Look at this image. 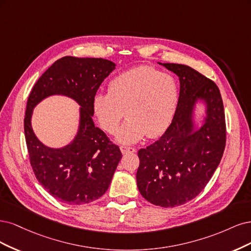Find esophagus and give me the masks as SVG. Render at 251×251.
<instances>
[{
	"instance_id": "1",
	"label": "esophagus",
	"mask_w": 251,
	"mask_h": 251,
	"mask_svg": "<svg viewBox=\"0 0 251 251\" xmlns=\"http://www.w3.org/2000/svg\"><path fill=\"white\" fill-rule=\"evenodd\" d=\"M121 152L123 153V154H127V153H130V152H135V149L132 147H126V146H121L120 147Z\"/></svg>"
}]
</instances>
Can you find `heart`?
<instances>
[{"label":"heart","instance_id":"1","mask_svg":"<svg viewBox=\"0 0 251 251\" xmlns=\"http://www.w3.org/2000/svg\"><path fill=\"white\" fill-rule=\"evenodd\" d=\"M179 102V86L169 73L141 66L111 80L107 94L95 96L93 108L102 129L114 134L121 121L128 120L117 133L121 144H135L145 136L154 139L172 123Z\"/></svg>","mask_w":251,"mask_h":251}]
</instances>
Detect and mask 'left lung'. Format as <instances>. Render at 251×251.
Returning a JSON list of instances; mask_svg holds the SVG:
<instances>
[{
	"mask_svg": "<svg viewBox=\"0 0 251 251\" xmlns=\"http://www.w3.org/2000/svg\"><path fill=\"white\" fill-rule=\"evenodd\" d=\"M158 63L179 78L178 107L160 139L137 152L136 183L150 203L175 207L195 198L219 166L226 142L225 116L214 81L184 64ZM197 103L204 106L200 120Z\"/></svg>",
	"mask_w": 251,
	"mask_h": 251,
	"instance_id": "left-lung-1",
	"label": "left lung"
}]
</instances>
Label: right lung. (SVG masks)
Wrapping results in <instances>:
<instances>
[{
	"mask_svg": "<svg viewBox=\"0 0 251 251\" xmlns=\"http://www.w3.org/2000/svg\"><path fill=\"white\" fill-rule=\"evenodd\" d=\"M115 69L107 59L66 56L40 76L29 95L24 129L30 164L46 191L67 204L90 203L104 195L122 158L119 147L93 121L96 93ZM51 95L68 96L80 106L75 139L60 149L40 142L30 123L36 105Z\"/></svg>",
	"mask_w": 251,
	"mask_h": 251,
	"instance_id": "1",
	"label": "right lung"
}]
</instances>
